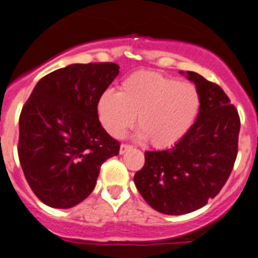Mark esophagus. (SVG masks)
Masks as SVG:
<instances>
[{"mask_svg":"<svg viewBox=\"0 0 258 258\" xmlns=\"http://www.w3.org/2000/svg\"><path fill=\"white\" fill-rule=\"evenodd\" d=\"M133 148V146H130V144H125V143H123V144H120V155H123V153H125L128 149Z\"/></svg>","mask_w":258,"mask_h":258,"instance_id":"1","label":"esophagus"}]
</instances>
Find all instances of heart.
<instances>
[{"label":"heart","mask_w":258,"mask_h":258,"mask_svg":"<svg viewBox=\"0 0 258 258\" xmlns=\"http://www.w3.org/2000/svg\"><path fill=\"white\" fill-rule=\"evenodd\" d=\"M201 93L196 85L152 71L127 76L119 92L105 90L97 102L103 128L122 138L138 115L139 138L156 148L174 146L189 133L201 110Z\"/></svg>","instance_id":"b5f03b06"}]
</instances>
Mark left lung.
I'll return each mask as SVG.
<instances>
[{
	"label": "left lung",
	"mask_w": 258,
	"mask_h": 258,
	"mask_svg": "<svg viewBox=\"0 0 258 258\" xmlns=\"http://www.w3.org/2000/svg\"><path fill=\"white\" fill-rule=\"evenodd\" d=\"M182 73V72H181ZM186 77L201 93V110L190 131L164 151H147L135 185L149 206L183 215L216 197L232 172L239 143V112L223 89L196 72Z\"/></svg>",
	"instance_id": "1"
}]
</instances>
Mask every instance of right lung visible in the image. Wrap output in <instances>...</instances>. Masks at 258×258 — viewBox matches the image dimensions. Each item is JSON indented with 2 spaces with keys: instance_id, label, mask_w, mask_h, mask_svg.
Returning <instances> with one entry per match:
<instances>
[{
  "instance_id": "obj_1",
  "label": "right lung",
  "mask_w": 258,
  "mask_h": 258,
  "mask_svg": "<svg viewBox=\"0 0 258 258\" xmlns=\"http://www.w3.org/2000/svg\"><path fill=\"white\" fill-rule=\"evenodd\" d=\"M119 75L115 62L72 64L44 76L19 116V162L43 203L71 209L90 196L99 168L119 153L102 127L99 96Z\"/></svg>"
}]
</instances>
